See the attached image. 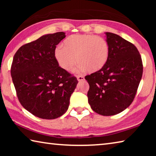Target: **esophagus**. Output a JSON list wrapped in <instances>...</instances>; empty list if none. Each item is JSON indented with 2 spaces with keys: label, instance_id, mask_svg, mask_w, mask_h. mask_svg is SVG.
I'll use <instances>...</instances> for the list:
<instances>
[{
  "label": "esophagus",
  "instance_id": "1",
  "mask_svg": "<svg viewBox=\"0 0 156 156\" xmlns=\"http://www.w3.org/2000/svg\"><path fill=\"white\" fill-rule=\"evenodd\" d=\"M77 80L79 82L83 81V80H84V77L83 76H77Z\"/></svg>",
  "mask_w": 156,
  "mask_h": 156
}]
</instances>
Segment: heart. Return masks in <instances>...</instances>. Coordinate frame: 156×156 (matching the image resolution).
<instances>
[{"label": "heart", "mask_w": 156, "mask_h": 156, "mask_svg": "<svg viewBox=\"0 0 156 156\" xmlns=\"http://www.w3.org/2000/svg\"><path fill=\"white\" fill-rule=\"evenodd\" d=\"M109 47L102 37L73 34L54 50V57L62 69L69 71L76 62L83 70L95 73L103 68L109 58Z\"/></svg>", "instance_id": "1"}]
</instances>
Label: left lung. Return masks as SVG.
I'll return each instance as SVG.
<instances>
[{
    "label": "left lung",
    "instance_id": "left-lung-1",
    "mask_svg": "<svg viewBox=\"0 0 156 156\" xmlns=\"http://www.w3.org/2000/svg\"><path fill=\"white\" fill-rule=\"evenodd\" d=\"M109 58L98 72L85 76L88 102L95 112L113 115L126 109L135 98L143 65L138 49L117 34L106 32Z\"/></svg>",
    "mask_w": 156,
    "mask_h": 156
}]
</instances>
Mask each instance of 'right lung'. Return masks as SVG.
<instances>
[{
  "label": "right lung",
  "instance_id": "obj_1",
  "mask_svg": "<svg viewBox=\"0 0 156 156\" xmlns=\"http://www.w3.org/2000/svg\"><path fill=\"white\" fill-rule=\"evenodd\" d=\"M57 32L20 47L13 58L11 75L18 100L34 115L56 119L67 112L78 80L59 67L56 45L65 38Z\"/></svg>",
  "mask_w": 156,
  "mask_h": 156
}]
</instances>
